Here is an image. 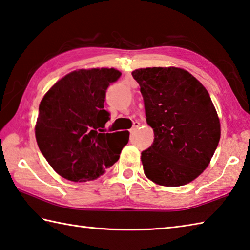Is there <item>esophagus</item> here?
<instances>
[{"mask_svg":"<svg viewBox=\"0 0 250 250\" xmlns=\"http://www.w3.org/2000/svg\"><path fill=\"white\" fill-rule=\"evenodd\" d=\"M139 125H140V122L134 121V122H133V126L130 129V134L135 133V131H137V129L139 128Z\"/></svg>","mask_w":250,"mask_h":250,"instance_id":"34e87169","label":"esophagus"}]
</instances>
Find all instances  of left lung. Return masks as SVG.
I'll list each match as a JSON object with an SVG mask.
<instances>
[{
  "instance_id": "obj_1",
  "label": "left lung",
  "mask_w": 250,
  "mask_h": 250,
  "mask_svg": "<svg viewBox=\"0 0 250 250\" xmlns=\"http://www.w3.org/2000/svg\"><path fill=\"white\" fill-rule=\"evenodd\" d=\"M132 76L155 137L141 153L145 176L167 187L190 183L207 168L221 137L210 95L194 76L178 67L139 69Z\"/></svg>"
}]
</instances>
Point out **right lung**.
<instances>
[{
    "label": "right lung",
    "mask_w": 250,
    "mask_h": 250,
    "mask_svg": "<svg viewBox=\"0 0 250 250\" xmlns=\"http://www.w3.org/2000/svg\"><path fill=\"white\" fill-rule=\"evenodd\" d=\"M121 76L115 69L71 72L58 81L39 105L36 140L50 166L63 178H98L119 160L129 132L105 133L110 113L106 90Z\"/></svg>",
    "instance_id": "1"
}]
</instances>
